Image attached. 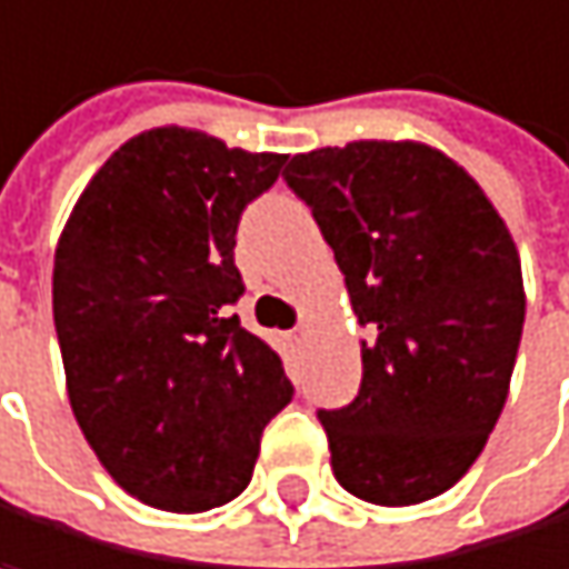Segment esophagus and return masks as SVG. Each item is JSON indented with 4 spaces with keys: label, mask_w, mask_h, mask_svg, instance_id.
Wrapping results in <instances>:
<instances>
[{
    "label": "esophagus",
    "mask_w": 569,
    "mask_h": 569,
    "mask_svg": "<svg viewBox=\"0 0 569 569\" xmlns=\"http://www.w3.org/2000/svg\"><path fill=\"white\" fill-rule=\"evenodd\" d=\"M295 341H298V345L305 341V328H298V331H295Z\"/></svg>",
    "instance_id": "obj_1"
}]
</instances>
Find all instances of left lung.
<instances>
[{
	"mask_svg": "<svg viewBox=\"0 0 569 569\" xmlns=\"http://www.w3.org/2000/svg\"><path fill=\"white\" fill-rule=\"evenodd\" d=\"M288 188L345 274L361 388L318 411L338 483L381 507L450 490L497 425L523 331L517 244L480 184L421 142L295 154Z\"/></svg>",
	"mask_w": 569,
	"mask_h": 569,
	"instance_id": "1",
	"label": "left lung"
}]
</instances>
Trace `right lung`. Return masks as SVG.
<instances>
[{
	"label": "right lung",
	"mask_w": 569,
	"mask_h": 569,
	"mask_svg": "<svg viewBox=\"0 0 569 569\" xmlns=\"http://www.w3.org/2000/svg\"><path fill=\"white\" fill-rule=\"evenodd\" d=\"M288 154L151 129L76 201L56 248L52 315L72 415L122 490L201 513L234 500L261 430L291 401L281 358L241 328V211Z\"/></svg>",
	"instance_id": "obj_1"
}]
</instances>
